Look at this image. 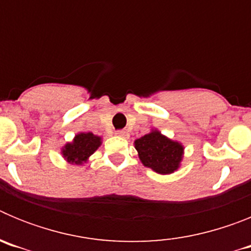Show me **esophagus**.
Segmentation results:
<instances>
[{
	"instance_id": "esophagus-1",
	"label": "esophagus",
	"mask_w": 251,
	"mask_h": 251,
	"mask_svg": "<svg viewBox=\"0 0 251 251\" xmlns=\"http://www.w3.org/2000/svg\"><path fill=\"white\" fill-rule=\"evenodd\" d=\"M115 134H117V136H124V132L123 130H117V132H115Z\"/></svg>"
}]
</instances>
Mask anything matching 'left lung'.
<instances>
[{
  "label": "left lung",
  "instance_id": "obj_1",
  "mask_svg": "<svg viewBox=\"0 0 251 251\" xmlns=\"http://www.w3.org/2000/svg\"><path fill=\"white\" fill-rule=\"evenodd\" d=\"M134 147L143 166L159 175L174 174L183 157V146L161 134L157 129L134 141Z\"/></svg>",
  "mask_w": 251,
  "mask_h": 251
}]
</instances>
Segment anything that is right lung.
I'll return each mask as SVG.
<instances>
[{"label":"right lung","instance_id":"add662e5","mask_svg":"<svg viewBox=\"0 0 251 251\" xmlns=\"http://www.w3.org/2000/svg\"><path fill=\"white\" fill-rule=\"evenodd\" d=\"M101 145V137L92 132L77 133L73 142L66 143L61 150V154L66 162L72 165H83Z\"/></svg>","mask_w":251,"mask_h":251}]
</instances>
